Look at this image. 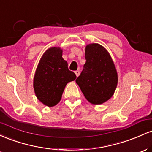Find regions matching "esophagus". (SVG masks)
<instances>
[{"mask_svg":"<svg viewBox=\"0 0 152 152\" xmlns=\"http://www.w3.org/2000/svg\"><path fill=\"white\" fill-rule=\"evenodd\" d=\"M75 74H76V76H77V77H78V76H79V74H80V71H75Z\"/></svg>","mask_w":152,"mask_h":152,"instance_id":"obj_1","label":"esophagus"}]
</instances>
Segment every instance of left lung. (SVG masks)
Instances as JSON below:
<instances>
[{
	"label": "left lung",
	"mask_w": 152,
	"mask_h": 152,
	"mask_svg": "<svg viewBox=\"0 0 152 152\" xmlns=\"http://www.w3.org/2000/svg\"><path fill=\"white\" fill-rule=\"evenodd\" d=\"M85 58L83 70L76 83L91 104H104L112 97L117 86L116 66L108 50L99 43L87 45Z\"/></svg>",
	"instance_id": "left-lung-1"
}]
</instances>
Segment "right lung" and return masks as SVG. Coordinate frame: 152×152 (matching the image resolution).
<instances>
[{
	"instance_id": "right-lung-1",
	"label": "right lung",
	"mask_w": 152,
	"mask_h": 152,
	"mask_svg": "<svg viewBox=\"0 0 152 152\" xmlns=\"http://www.w3.org/2000/svg\"><path fill=\"white\" fill-rule=\"evenodd\" d=\"M60 47L47 49L40 59L34 78V92L45 106L52 107L58 104L69 82L74 81L76 74L68 69Z\"/></svg>"
}]
</instances>
